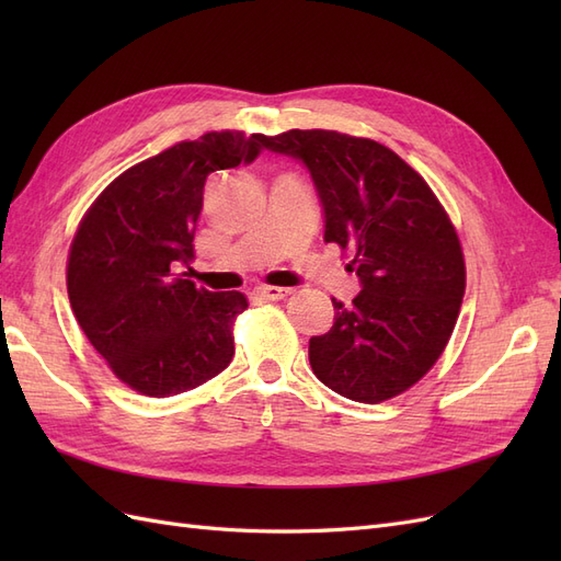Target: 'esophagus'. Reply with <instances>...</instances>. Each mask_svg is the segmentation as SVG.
<instances>
[{
  "mask_svg": "<svg viewBox=\"0 0 561 561\" xmlns=\"http://www.w3.org/2000/svg\"><path fill=\"white\" fill-rule=\"evenodd\" d=\"M257 295L268 299V301H278V299H285L293 295V287H276V285H262L257 287Z\"/></svg>",
  "mask_w": 561,
  "mask_h": 561,
  "instance_id": "esophagus-1",
  "label": "esophagus"
}]
</instances>
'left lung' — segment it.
<instances>
[{"label": "left lung", "instance_id": "8db88e82", "mask_svg": "<svg viewBox=\"0 0 561 561\" xmlns=\"http://www.w3.org/2000/svg\"><path fill=\"white\" fill-rule=\"evenodd\" d=\"M301 161L325 219V241L353 250L360 293L332 299L334 325L311 336L313 375L334 393L377 404L414 386L443 355L466 293V264L445 208L396 151L336 130L260 135Z\"/></svg>", "mask_w": 561, "mask_h": 561}]
</instances>
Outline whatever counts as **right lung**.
Here are the masks:
<instances>
[{
    "instance_id": "right-lung-1",
    "label": "right lung",
    "mask_w": 561,
    "mask_h": 561,
    "mask_svg": "<svg viewBox=\"0 0 561 561\" xmlns=\"http://www.w3.org/2000/svg\"><path fill=\"white\" fill-rule=\"evenodd\" d=\"M260 135L206 133L118 175L83 215L67 260L75 318L114 375L149 398H171L227 369L241 293H210L178 276L194 260L203 186L260 157Z\"/></svg>"
}]
</instances>
